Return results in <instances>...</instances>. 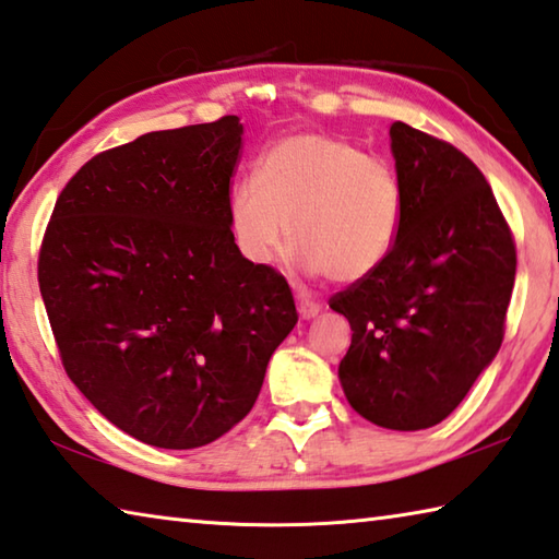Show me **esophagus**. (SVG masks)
<instances>
[{"mask_svg":"<svg viewBox=\"0 0 559 559\" xmlns=\"http://www.w3.org/2000/svg\"><path fill=\"white\" fill-rule=\"evenodd\" d=\"M298 312H300L302 320L318 318V314L322 312V302L312 300L310 296H298Z\"/></svg>","mask_w":559,"mask_h":559,"instance_id":"esophagus-1","label":"esophagus"}]
</instances>
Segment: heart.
Masks as SVG:
<instances>
[{
	"instance_id": "1",
	"label": "heart",
	"mask_w": 559,
	"mask_h": 559,
	"mask_svg": "<svg viewBox=\"0 0 559 559\" xmlns=\"http://www.w3.org/2000/svg\"><path fill=\"white\" fill-rule=\"evenodd\" d=\"M403 210L389 160L320 131L281 139L257 180L239 182L229 200L231 231L251 263L276 259L288 227L302 263L334 283H357L389 259Z\"/></svg>"
}]
</instances>
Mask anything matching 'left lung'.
Wrapping results in <instances>:
<instances>
[{
	"instance_id": "1",
	"label": "left lung",
	"mask_w": 559,
	"mask_h": 559,
	"mask_svg": "<svg viewBox=\"0 0 559 559\" xmlns=\"http://www.w3.org/2000/svg\"><path fill=\"white\" fill-rule=\"evenodd\" d=\"M399 239L371 276L330 298L352 324L340 381L354 411L425 430L462 403L506 330L515 241L484 174L448 141L391 124Z\"/></svg>"
}]
</instances>
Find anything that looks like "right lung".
I'll return each mask as SVG.
<instances>
[{
    "instance_id": "add662e5",
    "label": "right lung",
    "mask_w": 559,
    "mask_h": 559,
    "mask_svg": "<svg viewBox=\"0 0 559 559\" xmlns=\"http://www.w3.org/2000/svg\"><path fill=\"white\" fill-rule=\"evenodd\" d=\"M241 134L227 115L103 151L68 180L40 241L66 373L154 448H202L235 428L298 322L288 281L231 235Z\"/></svg>"
}]
</instances>
